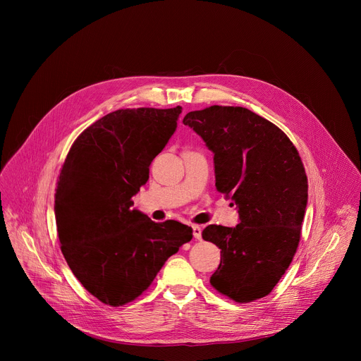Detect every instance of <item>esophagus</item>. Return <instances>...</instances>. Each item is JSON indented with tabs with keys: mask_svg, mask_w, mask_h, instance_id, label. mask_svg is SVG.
Wrapping results in <instances>:
<instances>
[{
	"mask_svg": "<svg viewBox=\"0 0 361 361\" xmlns=\"http://www.w3.org/2000/svg\"><path fill=\"white\" fill-rule=\"evenodd\" d=\"M192 235L197 240H201V227L200 226H192Z\"/></svg>",
	"mask_w": 361,
	"mask_h": 361,
	"instance_id": "esophagus-1",
	"label": "esophagus"
}]
</instances>
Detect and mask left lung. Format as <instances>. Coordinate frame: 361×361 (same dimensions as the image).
I'll return each instance as SVG.
<instances>
[{"label":"left lung","instance_id":"8db88e82","mask_svg":"<svg viewBox=\"0 0 361 361\" xmlns=\"http://www.w3.org/2000/svg\"><path fill=\"white\" fill-rule=\"evenodd\" d=\"M183 123L214 152L216 188L240 216L234 228L202 230V238L221 250L210 283L235 302L263 298L300 243L308 190L300 154L284 131L244 107L212 106L188 113Z\"/></svg>","mask_w":361,"mask_h":361}]
</instances>
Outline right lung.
<instances>
[{"instance_id":"right-lung-1","label":"right lung","mask_w":361,"mask_h":361,"mask_svg":"<svg viewBox=\"0 0 361 361\" xmlns=\"http://www.w3.org/2000/svg\"><path fill=\"white\" fill-rule=\"evenodd\" d=\"M180 113V106L113 111L77 137L60 171L54 210L61 251L84 288L107 305L140 297L192 238L185 224L154 223L131 209Z\"/></svg>"}]
</instances>
